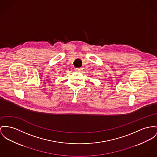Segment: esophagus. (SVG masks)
Instances as JSON below:
<instances>
[{
    "mask_svg": "<svg viewBox=\"0 0 157 157\" xmlns=\"http://www.w3.org/2000/svg\"><path fill=\"white\" fill-rule=\"evenodd\" d=\"M82 70H83V68H75V71H78V72H80V71H82Z\"/></svg>",
    "mask_w": 157,
    "mask_h": 157,
    "instance_id": "obj_1",
    "label": "esophagus"
}]
</instances>
